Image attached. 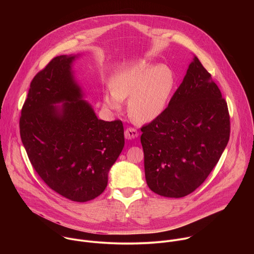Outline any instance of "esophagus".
I'll use <instances>...</instances> for the list:
<instances>
[{"label": "esophagus", "instance_id": "34e87169", "mask_svg": "<svg viewBox=\"0 0 254 254\" xmlns=\"http://www.w3.org/2000/svg\"><path fill=\"white\" fill-rule=\"evenodd\" d=\"M137 135H138V133H137L136 129H134V128H132V127H128V128H127L126 131H125V136H126L127 139L135 138V137H137Z\"/></svg>", "mask_w": 254, "mask_h": 254}]
</instances>
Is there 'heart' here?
Instances as JSON below:
<instances>
[{"label":"heart","mask_w":254,"mask_h":254,"mask_svg":"<svg viewBox=\"0 0 254 254\" xmlns=\"http://www.w3.org/2000/svg\"><path fill=\"white\" fill-rule=\"evenodd\" d=\"M112 93L103 97L104 104L114 111L128 99L129 116L139 123H150L166 108L175 86L173 71L160 64L139 61L118 70L110 80Z\"/></svg>","instance_id":"obj_1"}]
</instances>
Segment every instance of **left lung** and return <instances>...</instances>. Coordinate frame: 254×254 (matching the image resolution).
<instances>
[{"label":"left lung","mask_w":254,"mask_h":254,"mask_svg":"<svg viewBox=\"0 0 254 254\" xmlns=\"http://www.w3.org/2000/svg\"><path fill=\"white\" fill-rule=\"evenodd\" d=\"M144 175L158 195L182 198L218 163L230 136L226 100L195 56L169 105L141 128Z\"/></svg>","instance_id":"left-lung-1"}]
</instances>
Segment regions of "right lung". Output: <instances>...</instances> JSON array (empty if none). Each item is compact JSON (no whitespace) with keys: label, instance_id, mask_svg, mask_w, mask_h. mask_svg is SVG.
<instances>
[{"label":"right lung","instance_id":"add662e5","mask_svg":"<svg viewBox=\"0 0 254 254\" xmlns=\"http://www.w3.org/2000/svg\"><path fill=\"white\" fill-rule=\"evenodd\" d=\"M77 56L54 57L35 75L20 118L28 158L56 193L75 202L99 196L125 146L122 121L98 120L81 99L71 65ZM64 102L61 106L54 104Z\"/></svg>","mask_w":254,"mask_h":254}]
</instances>
